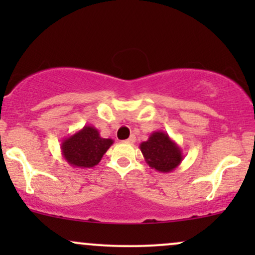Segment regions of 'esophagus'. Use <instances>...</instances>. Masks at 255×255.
<instances>
[{
	"instance_id": "obj_1",
	"label": "esophagus",
	"mask_w": 255,
	"mask_h": 255,
	"mask_svg": "<svg viewBox=\"0 0 255 255\" xmlns=\"http://www.w3.org/2000/svg\"><path fill=\"white\" fill-rule=\"evenodd\" d=\"M126 142H128V144H134V142H135V136L130 135L127 140H126Z\"/></svg>"
}]
</instances>
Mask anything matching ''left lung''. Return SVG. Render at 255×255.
Returning a JSON list of instances; mask_svg holds the SVG:
<instances>
[{"instance_id":"1","label":"left lung","mask_w":255,"mask_h":255,"mask_svg":"<svg viewBox=\"0 0 255 255\" xmlns=\"http://www.w3.org/2000/svg\"><path fill=\"white\" fill-rule=\"evenodd\" d=\"M139 147L148 166L159 172H171L183 159L180 146L163 130L151 133L148 139L142 141Z\"/></svg>"}]
</instances>
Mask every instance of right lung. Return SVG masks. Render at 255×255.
Instances as JSON below:
<instances>
[{
  "label": "right lung",
  "instance_id": "right-lung-1",
  "mask_svg": "<svg viewBox=\"0 0 255 255\" xmlns=\"http://www.w3.org/2000/svg\"><path fill=\"white\" fill-rule=\"evenodd\" d=\"M113 144L114 140L102 137L97 128L84 126L80 130L64 137L61 142V152L64 160L73 168L89 169L101 162Z\"/></svg>",
  "mask_w": 255,
  "mask_h": 255
}]
</instances>
